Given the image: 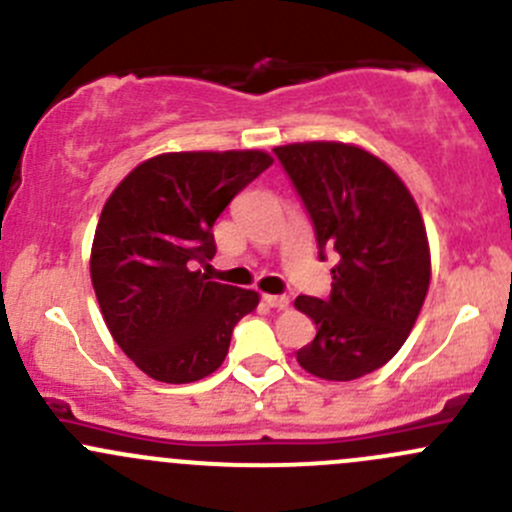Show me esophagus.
I'll list each match as a JSON object with an SVG mask.
<instances>
[{
  "mask_svg": "<svg viewBox=\"0 0 512 512\" xmlns=\"http://www.w3.org/2000/svg\"><path fill=\"white\" fill-rule=\"evenodd\" d=\"M262 299H265L267 307H272V309H287L289 307L287 294H265Z\"/></svg>",
  "mask_w": 512,
  "mask_h": 512,
  "instance_id": "esophagus-1",
  "label": "esophagus"
}]
</instances>
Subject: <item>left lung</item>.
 <instances>
[{
	"label": "left lung",
	"instance_id": "1",
	"mask_svg": "<svg viewBox=\"0 0 512 512\" xmlns=\"http://www.w3.org/2000/svg\"><path fill=\"white\" fill-rule=\"evenodd\" d=\"M314 225L319 257L337 252L327 299H294L317 337L297 352L319 379L352 381L381 369L414 327L431 282L426 227L399 175L364 148H275Z\"/></svg>",
	"mask_w": 512,
	"mask_h": 512
}]
</instances>
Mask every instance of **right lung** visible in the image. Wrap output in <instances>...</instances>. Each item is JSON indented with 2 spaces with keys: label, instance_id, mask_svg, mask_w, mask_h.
Here are the masks:
<instances>
[{
  "label": "right lung",
  "instance_id": "obj_1",
  "mask_svg": "<svg viewBox=\"0 0 512 512\" xmlns=\"http://www.w3.org/2000/svg\"><path fill=\"white\" fill-rule=\"evenodd\" d=\"M272 158L262 151L163 153L121 180L91 247V282L111 337L151 379L190 384L225 361L252 289L195 270L215 255L213 225Z\"/></svg>",
  "mask_w": 512,
  "mask_h": 512
}]
</instances>
